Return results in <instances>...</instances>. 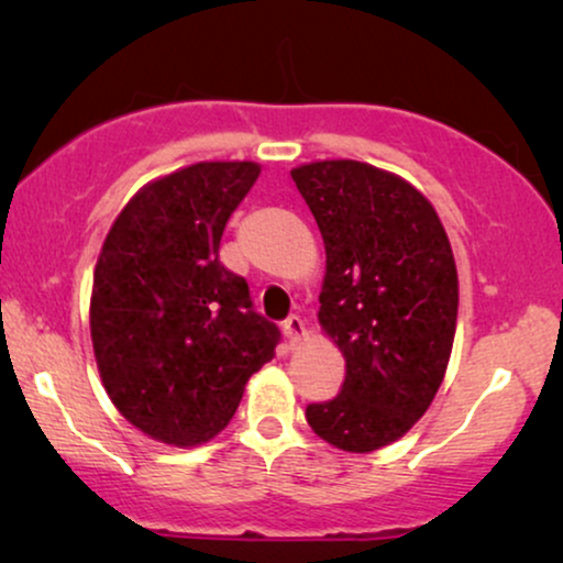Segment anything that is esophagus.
<instances>
[{"label":"esophagus","instance_id":"34e87169","mask_svg":"<svg viewBox=\"0 0 563 563\" xmlns=\"http://www.w3.org/2000/svg\"><path fill=\"white\" fill-rule=\"evenodd\" d=\"M282 330H284V335L289 338V343L295 345V343H299L302 341V338L307 335V328H305V320L299 318V314H289L287 320H284V325H282Z\"/></svg>","mask_w":563,"mask_h":563}]
</instances>
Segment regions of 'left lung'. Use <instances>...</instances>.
<instances>
[{"mask_svg": "<svg viewBox=\"0 0 563 563\" xmlns=\"http://www.w3.org/2000/svg\"><path fill=\"white\" fill-rule=\"evenodd\" d=\"M325 243L320 328L345 358L341 395L305 418L349 453L395 443L433 402L449 368L459 274L435 207L364 161L291 168Z\"/></svg>", "mask_w": 563, "mask_h": 563, "instance_id": "left-lung-1", "label": "left lung"}]
</instances>
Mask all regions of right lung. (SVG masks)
Here are the masks:
<instances>
[{"label":"right lung","instance_id":"1","mask_svg":"<svg viewBox=\"0 0 563 563\" xmlns=\"http://www.w3.org/2000/svg\"><path fill=\"white\" fill-rule=\"evenodd\" d=\"M258 174L253 161H199L158 176L130 197L99 251L97 368L118 412L153 441H210L274 358L279 328L218 261L225 222Z\"/></svg>","mask_w":563,"mask_h":563}]
</instances>
